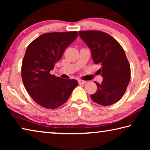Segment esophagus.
Segmentation results:
<instances>
[{"mask_svg":"<svg viewBox=\"0 0 150 150\" xmlns=\"http://www.w3.org/2000/svg\"><path fill=\"white\" fill-rule=\"evenodd\" d=\"M78 82H79V84H85L86 83H87V81H83V80H79L78 81Z\"/></svg>","mask_w":150,"mask_h":150,"instance_id":"esophagus-1","label":"esophagus"}]
</instances>
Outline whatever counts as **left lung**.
<instances>
[{
    "mask_svg": "<svg viewBox=\"0 0 150 150\" xmlns=\"http://www.w3.org/2000/svg\"><path fill=\"white\" fill-rule=\"evenodd\" d=\"M81 39L88 45L95 64H99L103 77L97 91L91 95L98 105L109 106L120 99L130 80V66L120 44L108 34L96 30L79 32Z\"/></svg>",
    "mask_w": 150,
    "mask_h": 150,
    "instance_id": "1",
    "label": "left lung"
}]
</instances>
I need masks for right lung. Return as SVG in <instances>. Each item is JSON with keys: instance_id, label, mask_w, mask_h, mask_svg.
<instances>
[{"instance_id": "1", "label": "right lung", "mask_w": 150, "mask_h": 150, "mask_svg": "<svg viewBox=\"0 0 150 150\" xmlns=\"http://www.w3.org/2000/svg\"><path fill=\"white\" fill-rule=\"evenodd\" d=\"M77 35L75 31L46 33L27 47L22 64V81L33 100L42 107H59L78 85L75 79L67 80L50 74L65 50Z\"/></svg>"}]
</instances>
